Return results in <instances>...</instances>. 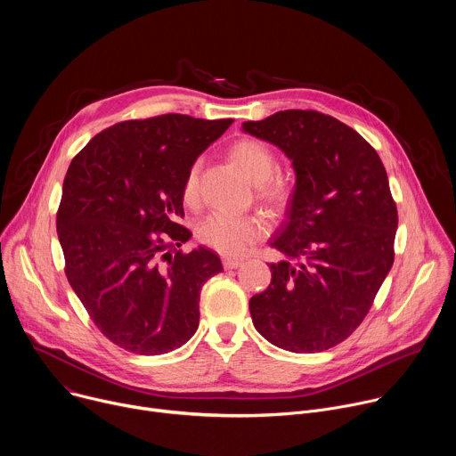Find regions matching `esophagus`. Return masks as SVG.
I'll list each match as a JSON object with an SVG mask.
<instances>
[{
	"instance_id": "1",
	"label": "esophagus",
	"mask_w": 456,
	"mask_h": 456,
	"mask_svg": "<svg viewBox=\"0 0 456 456\" xmlns=\"http://www.w3.org/2000/svg\"><path fill=\"white\" fill-rule=\"evenodd\" d=\"M222 264H224L225 271H231V269H238L241 265V259H238V257H224Z\"/></svg>"
}]
</instances>
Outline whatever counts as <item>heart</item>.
<instances>
[{"label":"heart","instance_id":"1","mask_svg":"<svg viewBox=\"0 0 456 456\" xmlns=\"http://www.w3.org/2000/svg\"><path fill=\"white\" fill-rule=\"evenodd\" d=\"M231 160L254 183L256 197L274 211H283L292 200L294 185L290 178L276 173L278 157L262 141L240 139L229 150ZM199 171L200 164L194 162L182 183V200L187 206L199 202ZM269 232V224L262 215H227L211 213L197 225L200 243L229 256H238L250 243Z\"/></svg>","mask_w":456,"mask_h":456}]
</instances>
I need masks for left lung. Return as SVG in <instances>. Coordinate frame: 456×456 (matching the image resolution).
<instances>
[{"label":"left lung","instance_id":"obj_1","mask_svg":"<svg viewBox=\"0 0 456 456\" xmlns=\"http://www.w3.org/2000/svg\"><path fill=\"white\" fill-rule=\"evenodd\" d=\"M296 171L287 220L271 245L285 259L248 301L256 330L289 352H322L366 317L394 265L397 206L377 151L341 120L285 110L243 122Z\"/></svg>","mask_w":456,"mask_h":456}]
</instances>
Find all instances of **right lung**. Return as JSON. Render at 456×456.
Masks as SVG:
<instances>
[{
	"instance_id": "1",
	"label": "right lung",
	"mask_w": 456,
	"mask_h": 456,
	"mask_svg": "<svg viewBox=\"0 0 456 456\" xmlns=\"http://www.w3.org/2000/svg\"><path fill=\"white\" fill-rule=\"evenodd\" d=\"M232 118L167 113L124 120L95 135L62 182L57 236L69 283L95 327L117 346L160 355L199 329L200 290L224 271L183 218L187 169Z\"/></svg>"
}]
</instances>
